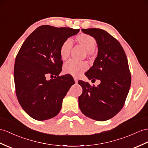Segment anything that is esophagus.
<instances>
[{"label": "esophagus", "instance_id": "esophagus-1", "mask_svg": "<svg viewBox=\"0 0 148 148\" xmlns=\"http://www.w3.org/2000/svg\"><path fill=\"white\" fill-rule=\"evenodd\" d=\"M74 80H75V82L77 83L78 82V78H77V77H74Z\"/></svg>", "mask_w": 148, "mask_h": 148}]
</instances>
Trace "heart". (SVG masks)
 Masks as SVG:
<instances>
[{"label":"heart","instance_id":"1","mask_svg":"<svg viewBox=\"0 0 148 148\" xmlns=\"http://www.w3.org/2000/svg\"><path fill=\"white\" fill-rule=\"evenodd\" d=\"M75 41L81 45L86 49V53L89 57L94 56L93 48L95 46V39L90 35L82 33L75 37ZM71 48V42L70 39H66L61 45L60 48V57L63 60H66L70 56ZM88 68V64L85 62H76L74 60H69L63 66L64 73L78 77L81 75Z\"/></svg>","mask_w":148,"mask_h":148}]
</instances>
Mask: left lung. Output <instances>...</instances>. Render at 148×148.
Segmentation results:
<instances>
[{"label":"left lung","instance_id":"obj_1","mask_svg":"<svg viewBox=\"0 0 148 148\" xmlns=\"http://www.w3.org/2000/svg\"><path fill=\"white\" fill-rule=\"evenodd\" d=\"M82 31L94 38L98 46L93 66L85 75L89 80H100V84L91 86L88 82H78L83 89L79 107L86 117L105 121L122 109L128 95L131 77L127 56L120 42L107 31L97 28Z\"/></svg>","mask_w":148,"mask_h":148}]
</instances>
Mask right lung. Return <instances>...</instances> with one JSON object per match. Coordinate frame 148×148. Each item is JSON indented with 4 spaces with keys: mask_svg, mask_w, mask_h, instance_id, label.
<instances>
[{
    "mask_svg": "<svg viewBox=\"0 0 148 148\" xmlns=\"http://www.w3.org/2000/svg\"><path fill=\"white\" fill-rule=\"evenodd\" d=\"M79 31V29L43 25L29 36L17 54L14 69L17 98L23 110L36 120L57 116L63 99L75 84L70 76H58L63 64L60 48ZM48 73L57 77L47 81Z\"/></svg>",
    "mask_w": 148,
    "mask_h": 148,
    "instance_id": "right-lung-1",
    "label": "right lung"
}]
</instances>
